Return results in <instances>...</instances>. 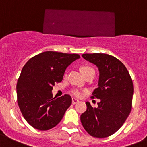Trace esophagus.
Masks as SVG:
<instances>
[{
  "instance_id": "34e87169",
  "label": "esophagus",
  "mask_w": 147,
  "mask_h": 147,
  "mask_svg": "<svg viewBox=\"0 0 147 147\" xmlns=\"http://www.w3.org/2000/svg\"><path fill=\"white\" fill-rule=\"evenodd\" d=\"M79 102V101H78V99H76V98H72V105H75V104H77V103Z\"/></svg>"
}]
</instances>
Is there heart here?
<instances>
[{
  "label": "heart",
  "instance_id": "obj_1",
  "mask_svg": "<svg viewBox=\"0 0 147 147\" xmlns=\"http://www.w3.org/2000/svg\"><path fill=\"white\" fill-rule=\"evenodd\" d=\"M80 70L81 72H83V74L84 75H86L87 74L90 73L91 72H94V69H93L92 67H89V66H83V67L80 68ZM71 94L72 95H73L74 96L76 97H80L82 96V93L80 92V90H71Z\"/></svg>",
  "mask_w": 147,
  "mask_h": 147
}]
</instances>
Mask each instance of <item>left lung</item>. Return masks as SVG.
Returning a JSON list of instances; mask_svg holds the SVG:
<instances>
[{
  "label": "left lung",
  "instance_id": "left-lung-1",
  "mask_svg": "<svg viewBox=\"0 0 147 147\" xmlns=\"http://www.w3.org/2000/svg\"><path fill=\"white\" fill-rule=\"evenodd\" d=\"M82 57L98 68V88L92 98H99L98 107L86 102L80 116L84 129L96 138H106L120 129L132 109L134 84L125 66L106 53H84Z\"/></svg>",
  "mask_w": 147,
  "mask_h": 147
}]
</instances>
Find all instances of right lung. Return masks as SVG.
I'll use <instances>...</instances> for the list:
<instances>
[{"instance_id": "1", "label": "right lung", "mask_w": 147, "mask_h": 147, "mask_svg": "<svg viewBox=\"0 0 147 147\" xmlns=\"http://www.w3.org/2000/svg\"><path fill=\"white\" fill-rule=\"evenodd\" d=\"M80 58L77 53L45 51L30 59L17 80L16 94L20 111L35 129L48 131L58 125L72 104L69 95L53 98L55 83H61L65 69Z\"/></svg>"}]
</instances>
